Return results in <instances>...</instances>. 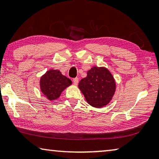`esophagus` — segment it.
Returning a JSON list of instances; mask_svg holds the SVG:
<instances>
[{"mask_svg": "<svg viewBox=\"0 0 159 159\" xmlns=\"http://www.w3.org/2000/svg\"><path fill=\"white\" fill-rule=\"evenodd\" d=\"M73 82L75 85H77L78 83H79V79H78V78H75V79H74L73 80Z\"/></svg>", "mask_w": 159, "mask_h": 159, "instance_id": "obj_1", "label": "esophagus"}]
</instances>
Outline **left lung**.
<instances>
[{"label":"left lung","instance_id":"left-lung-1","mask_svg":"<svg viewBox=\"0 0 159 159\" xmlns=\"http://www.w3.org/2000/svg\"><path fill=\"white\" fill-rule=\"evenodd\" d=\"M79 88L90 106L102 108L111 101L116 84L108 69L94 66L88 71L87 76L80 80Z\"/></svg>","mask_w":159,"mask_h":159}]
</instances>
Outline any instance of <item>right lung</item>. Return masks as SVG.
Returning a JSON list of instances; mask_svg holds the SVG:
<instances>
[{
  "label": "right lung",
  "instance_id": "right-lung-1",
  "mask_svg": "<svg viewBox=\"0 0 159 159\" xmlns=\"http://www.w3.org/2000/svg\"><path fill=\"white\" fill-rule=\"evenodd\" d=\"M71 84V80L57 69L48 70L40 79L41 93L51 102L60 98L61 93Z\"/></svg>",
  "mask_w": 159,
  "mask_h": 159
}]
</instances>
